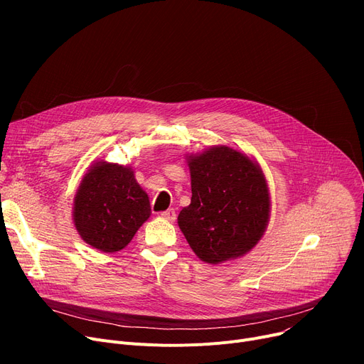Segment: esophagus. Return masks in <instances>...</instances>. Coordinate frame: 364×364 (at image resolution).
Masks as SVG:
<instances>
[{"label": "esophagus", "instance_id": "34e87169", "mask_svg": "<svg viewBox=\"0 0 364 364\" xmlns=\"http://www.w3.org/2000/svg\"><path fill=\"white\" fill-rule=\"evenodd\" d=\"M161 217L164 220H168V221H174L176 220V209H172V208L166 209V211L161 213Z\"/></svg>", "mask_w": 364, "mask_h": 364}]
</instances>
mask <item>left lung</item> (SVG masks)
<instances>
[{"mask_svg":"<svg viewBox=\"0 0 364 364\" xmlns=\"http://www.w3.org/2000/svg\"><path fill=\"white\" fill-rule=\"evenodd\" d=\"M187 164L192 202L180 211L178 227L190 247L208 264L243 257L270 218V193L259 165L227 146L190 155Z\"/></svg>","mask_w":364,"mask_h":364,"instance_id":"left-lung-1","label":"left lung"}]
</instances>
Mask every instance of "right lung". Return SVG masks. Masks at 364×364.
I'll return each instance as SVG.
<instances>
[{
    "instance_id": "right-lung-1",
    "label": "right lung",
    "mask_w": 364,
    "mask_h": 364,
    "mask_svg": "<svg viewBox=\"0 0 364 364\" xmlns=\"http://www.w3.org/2000/svg\"><path fill=\"white\" fill-rule=\"evenodd\" d=\"M149 217V196L129 166H90L73 202V223L85 243L106 254L121 251Z\"/></svg>"
}]
</instances>
